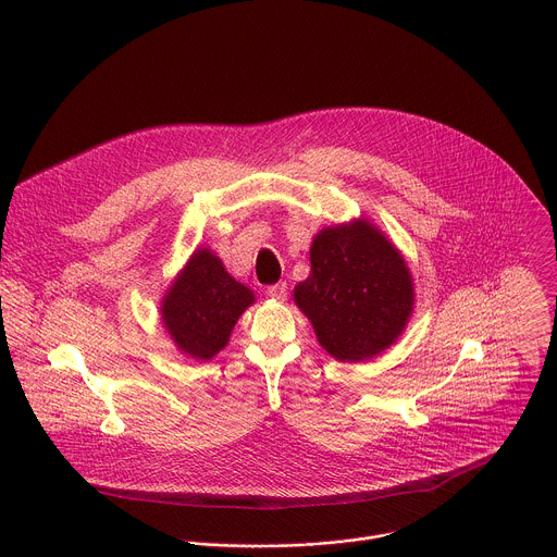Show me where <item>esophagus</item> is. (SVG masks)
I'll use <instances>...</instances> for the list:
<instances>
[{"label": "esophagus", "mask_w": 557, "mask_h": 557, "mask_svg": "<svg viewBox=\"0 0 557 557\" xmlns=\"http://www.w3.org/2000/svg\"><path fill=\"white\" fill-rule=\"evenodd\" d=\"M267 295H269V297H273V299L284 301V299H286V295H288V286H286V282H277V284L269 286V288H267Z\"/></svg>", "instance_id": "obj_1"}]
</instances>
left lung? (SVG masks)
<instances>
[{
  "mask_svg": "<svg viewBox=\"0 0 557 557\" xmlns=\"http://www.w3.org/2000/svg\"><path fill=\"white\" fill-rule=\"evenodd\" d=\"M321 347L336 360L377 356L408 323L412 277L399 251L367 221L327 227L310 249V275L295 286Z\"/></svg>",
  "mask_w": 557,
  "mask_h": 557,
  "instance_id": "obj_1",
  "label": "left lung"
}]
</instances>
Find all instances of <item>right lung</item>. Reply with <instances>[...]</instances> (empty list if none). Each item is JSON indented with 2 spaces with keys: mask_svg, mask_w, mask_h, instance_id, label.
<instances>
[{
  "mask_svg": "<svg viewBox=\"0 0 557 557\" xmlns=\"http://www.w3.org/2000/svg\"><path fill=\"white\" fill-rule=\"evenodd\" d=\"M253 293L208 249H197L162 301V321L177 349L197 360L219 354Z\"/></svg>",
  "mask_w": 557,
  "mask_h": 557,
  "instance_id": "add662e5",
  "label": "right lung"
}]
</instances>
